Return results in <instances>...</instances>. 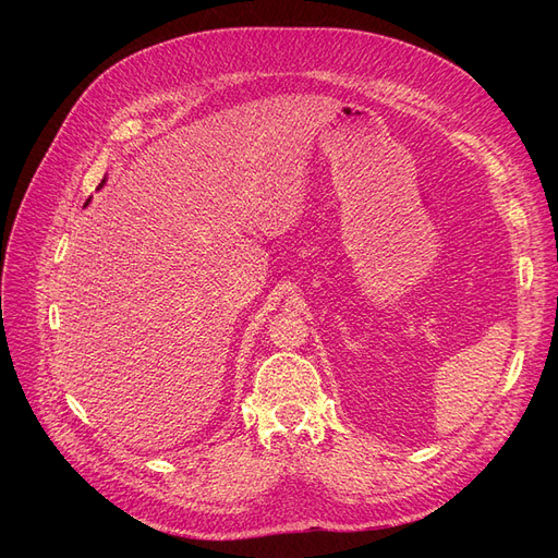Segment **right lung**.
Returning <instances> with one entry per match:
<instances>
[{
	"instance_id": "add662e5",
	"label": "right lung",
	"mask_w": 558,
	"mask_h": 558,
	"mask_svg": "<svg viewBox=\"0 0 558 558\" xmlns=\"http://www.w3.org/2000/svg\"><path fill=\"white\" fill-rule=\"evenodd\" d=\"M105 181H107V179H102V183H99V189H102V185H105ZM88 202H90V199H88ZM88 202H86V205H88Z\"/></svg>"
}]
</instances>
